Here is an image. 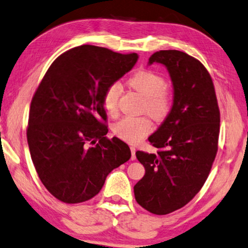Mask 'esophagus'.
Instances as JSON below:
<instances>
[{"label":"esophagus","mask_w":248,"mask_h":248,"mask_svg":"<svg viewBox=\"0 0 248 248\" xmlns=\"http://www.w3.org/2000/svg\"><path fill=\"white\" fill-rule=\"evenodd\" d=\"M131 152H132V157H131V159H132V161H134V159H136V155H135L136 150H135L134 146H131Z\"/></svg>","instance_id":"obj_1"}]
</instances>
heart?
I'll use <instances>...</instances> for the list:
<instances>
[{"label": "heart", "instance_id": "obj_1", "mask_svg": "<svg viewBox=\"0 0 248 248\" xmlns=\"http://www.w3.org/2000/svg\"><path fill=\"white\" fill-rule=\"evenodd\" d=\"M133 89L144 95L142 105L156 121L165 120L172 111L174 94L166 85L164 76L150 68H142L135 72L128 79ZM122 85L119 82L109 84L103 94V106L108 114H115L119 108ZM153 129V124L147 115L125 116L114 124L113 132L119 139L127 143H139Z\"/></svg>", "mask_w": 248, "mask_h": 248}]
</instances>
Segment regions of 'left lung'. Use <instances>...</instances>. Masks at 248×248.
<instances>
[{
	"label": "left lung",
	"instance_id": "obj_1",
	"mask_svg": "<svg viewBox=\"0 0 248 248\" xmlns=\"http://www.w3.org/2000/svg\"><path fill=\"white\" fill-rule=\"evenodd\" d=\"M164 64L174 86L172 111L153 135L156 154L137 151L145 175L135 200L152 214L166 215L194 199L206 182L218 150L220 113L212 76L199 60L176 49L148 60Z\"/></svg>",
	"mask_w": 248,
	"mask_h": 248
}]
</instances>
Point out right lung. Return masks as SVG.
<instances>
[{
  "mask_svg": "<svg viewBox=\"0 0 248 248\" xmlns=\"http://www.w3.org/2000/svg\"><path fill=\"white\" fill-rule=\"evenodd\" d=\"M137 59L81 45L56 58L37 86L26 129L30 153L45 188L63 203L93 199L106 176L131 158L126 143L105 136L103 94Z\"/></svg>",
  "mask_w": 248,
  "mask_h": 248,
  "instance_id": "obj_1",
  "label": "right lung"
}]
</instances>
